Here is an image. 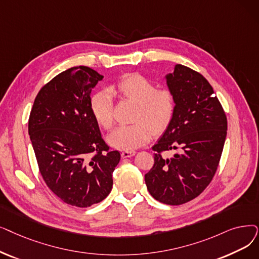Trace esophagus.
Instances as JSON below:
<instances>
[{
	"label": "esophagus",
	"mask_w": 259,
	"mask_h": 259,
	"mask_svg": "<svg viewBox=\"0 0 259 259\" xmlns=\"http://www.w3.org/2000/svg\"><path fill=\"white\" fill-rule=\"evenodd\" d=\"M136 151L133 150H128V151H122L121 152V157H123V159H126V157H131L133 155H136Z\"/></svg>",
	"instance_id": "esophagus-1"
}]
</instances>
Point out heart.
Segmentation results:
<instances>
[{
  "label": "heart",
  "instance_id": "heart-1",
  "mask_svg": "<svg viewBox=\"0 0 259 259\" xmlns=\"http://www.w3.org/2000/svg\"><path fill=\"white\" fill-rule=\"evenodd\" d=\"M112 95L138 104L134 116L137 122L116 128L107 139L110 146L120 150H132L148 143L152 132L163 133L175 115L176 102L172 93L168 90H157L147 78L133 74L112 85L109 91H99L92 96L90 108L98 125L105 129L113 126Z\"/></svg>",
  "mask_w": 259,
  "mask_h": 259
}]
</instances>
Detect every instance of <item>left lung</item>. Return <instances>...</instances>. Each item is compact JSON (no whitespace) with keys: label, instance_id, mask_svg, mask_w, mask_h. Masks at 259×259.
<instances>
[{"label":"left lung","instance_id":"left-lung-1","mask_svg":"<svg viewBox=\"0 0 259 259\" xmlns=\"http://www.w3.org/2000/svg\"><path fill=\"white\" fill-rule=\"evenodd\" d=\"M176 102L175 115L152 147L154 164L145 182L150 195L169 205L198 197L215 175L227 138L228 121L209 82L200 73L176 64L165 76ZM179 150L170 158L162 153Z\"/></svg>","mask_w":259,"mask_h":259}]
</instances>
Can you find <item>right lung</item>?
Listing matches in <instances>:
<instances>
[{"label":"right lung","mask_w":259,"mask_h":259,"mask_svg":"<svg viewBox=\"0 0 259 259\" xmlns=\"http://www.w3.org/2000/svg\"><path fill=\"white\" fill-rule=\"evenodd\" d=\"M104 76L75 66L58 74L37 95L28 134L44 182L65 203L89 207L111 192L120 153L102 139L90 102Z\"/></svg>","instance_id":"obj_1"}]
</instances>
